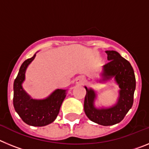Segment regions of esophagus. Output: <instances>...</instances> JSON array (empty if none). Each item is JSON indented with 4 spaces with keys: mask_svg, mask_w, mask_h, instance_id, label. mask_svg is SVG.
<instances>
[{
    "mask_svg": "<svg viewBox=\"0 0 149 149\" xmlns=\"http://www.w3.org/2000/svg\"><path fill=\"white\" fill-rule=\"evenodd\" d=\"M84 83H85V77H84V76H78L77 77H76L75 84H77V85L81 86V85H83Z\"/></svg>",
    "mask_w": 149,
    "mask_h": 149,
    "instance_id": "34e87169",
    "label": "esophagus"
}]
</instances>
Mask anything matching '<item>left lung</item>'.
Wrapping results in <instances>:
<instances>
[{
	"mask_svg": "<svg viewBox=\"0 0 149 149\" xmlns=\"http://www.w3.org/2000/svg\"><path fill=\"white\" fill-rule=\"evenodd\" d=\"M109 62L102 68L101 79L104 83L114 78L119 86V97L116 103L109 107H96L95 101L96 92L92 88L84 86L86 94L84 100V112L92 122L104 126L113 125L120 122L125 116L134 103L136 79L131 63L123 58L117 51H106Z\"/></svg>",
	"mask_w": 149,
	"mask_h": 149,
	"instance_id": "8db88e82",
	"label": "left lung"
}]
</instances>
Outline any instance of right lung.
<instances>
[{
  "label": "right lung",
  "mask_w": 149,
  "mask_h": 149,
  "mask_svg": "<svg viewBox=\"0 0 149 149\" xmlns=\"http://www.w3.org/2000/svg\"><path fill=\"white\" fill-rule=\"evenodd\" d=\"M27 59L21 65L13 84V106L23 122L31 126L42 127L52 123L60 112V107L66 96L67 89H56L44 99H33L22 87L27 67L34 60Z\"/></svg>",
  "instance_id": "add662e5"
}]
</instances>
